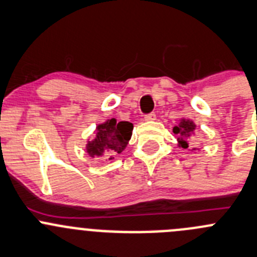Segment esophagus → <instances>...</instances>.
Listing matches in <instances>:
<instances>
[{"instance_id":"34e87169","label":"esophagus","mask_w":257,"mask_h":257,"mask_svg":"<svg viewBox=\"0 0 257 257\" xmlns=\"http://www.w3.org/2000/svg\"><path fill=\"white\" fill-rule=\"evenodd\" d=\"M156 118V113L155 112H150L145 116V121H154Z\"/></svg>"}]
</instances>
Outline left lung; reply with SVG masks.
<instances>
[{"label": "left lung", "instance_id": "left-lung-1", "mask_svg": "<svg viewBox=\"0 0 257 257\" xmlns=\"http://www.w3.org/2000/svg\"><path fill=\"white\" fill-rule=\"evenodd\" d=\"M194 130H195V125L194 122L189 120H184L181 121V123L174 127V132L176 135H179V142L184 149H187L190 144V140L191 137L194 136Z\"/></svg>", "mask_w": 257, "mask_h": 257}]
</instances>
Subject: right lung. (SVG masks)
<instances>
[{
    "mask_svg": "<svg viewBox=\"0 0 257 257\" xmlns=\"http://www.w3.org/2000/svg\"><path fill=\"white\" fill-rule=\"evenodd\" d=\"M134 125L127 121H117L115 118L97 126V134L93 141H88L87 152L91 157L102 156L103 154H121L131 139ZM108 160H112L110 157Z\"/></svg>",
    "mask_w": 257,
    "mask_h": 257,
    "instance_id": "add662e5",
    "label": "right lung"
}]
</instances>
